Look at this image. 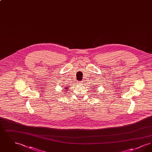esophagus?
Segmentation results:
<instances>
[{"label": "esophagus", "mask_w": 152, "mask_h": 152, "mask_svg": "<svg viewBox=\"0 0 152 152\" xmlns=\"http://www.w3.org/2000/svg\"><path fill=\"white\" fill-rule=\"evenodd\" d=\"M79 84H83V83H82L81 81H80V82H79Z\"/></svg>", "instance_id": "1"}]
</instances>
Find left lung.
Returning a JSON list of instances; mask_svg holds the SVG:
<instances>
[{
	"mask_svg": "<svg viewBox=\"0 0 152 152\" xmlns=\"http://www.w3.org/2000/svg\"><path fill=\"white\" fill-rule=\"evenodd\" d=\"M94 91H96V90H94Z\"/></svg>",
	"mask_w": 152,
	"mask_h": 152,
	"instance_id": "8db88e82",
	"label": "left lung"
}]
</instances>
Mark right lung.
I'll return each instance as SVG.
<instances>
[{
    "mask_svg": "<svg viewBox=\"0 0 152 152\" xmlns=\"http://www.w3.org/2000/svg\"><path fill=\"white\" fill-rule=\"evenodd\" d=\"M68 88H69V87H68V86H66V87H64V89H63V91H63V92H66V91H67V89H68Z\"/></svg>",
    "mask_w": 152,
    "mask_h": 152,
    "instance_id": "right-lung-1",
    "label": "right lung"
}]
</instances>
